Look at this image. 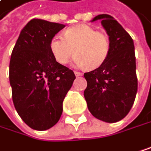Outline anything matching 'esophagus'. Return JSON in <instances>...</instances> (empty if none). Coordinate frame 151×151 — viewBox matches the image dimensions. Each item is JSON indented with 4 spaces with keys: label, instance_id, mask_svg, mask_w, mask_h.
Masks as SVG:
<instances>
[{
    "label": "esophagus",
    "instance_id": "obj_1",
    "mask_svg": "<svg viewBox=\"0 0 151 151\" xmlns=\"http://www.w3.org/2000/svg\"><path fill=\"white\" fill-rule=\"evenodd\" d=\"M75 75H76L77 77H80V76H82V73L81 72H79V71H74Z\"/></svg>",
    "mask_w": 151,
    "mask_h": 151
}]
</instances>
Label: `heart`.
<instances>
[{
  "instance_id": "heart-1",
  "label": "heart",
  "mask_w": 151,
  "mask_h": 151,
  "mask_svg": "<svg viewBox=\"0 0 151 151\" xmlns=\"http://www.w3.org/2000/svg\"><path fill=\"white\" fill-rule=\"evenodd\" d=\"M110 48L107 36L88 25L70 27L64 31L63 37L55 36L50 42L51 52L58 63L67 64L75 53V65L89 70L100 67L106 61Z\"/></svg>"
}]
</instances>
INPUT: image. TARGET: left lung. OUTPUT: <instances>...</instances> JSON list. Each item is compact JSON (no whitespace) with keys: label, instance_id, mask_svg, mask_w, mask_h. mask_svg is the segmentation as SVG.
<instances>
[{"label":"left lung","instance_id":"1","mask_svg":"<svg viewBox=\"0 0 151 151\" xmlns=\"http://www.w3.org/2000/svg\"><path fill=\"white\" fill-rule=\"evenodd\" d=\"M101 23L110 40V52L99 68L85 72L84 96L89 112L106 123L122 120L130 112L138 89L133 40L113 17L101 14Z\"/></svg>","mask_w":151,"mask_h":151}]
</instances>
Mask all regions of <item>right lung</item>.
<instances>
[{
	"instance_id": "add662e5",
	"label": "right lung",
	"mask_w": 151,
	"mask_h": 151,
	"mask_svg": "<svg viewBox=\"0 0 151 151\" xmlns=\"http://www.w3.org/2000/svg\"><path fill=\"white\" fill-rule=\"evenodd\" d=\"M65 25L31 19L21 30L9 62L14 106L30 128L45 131L57 124L63 102L76 79L73 70L58 63L50 42Z\"/></svg>"
}]
</instances>
